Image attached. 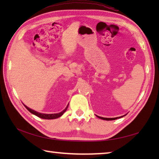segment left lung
I'll list each match as a JSON object with an SVG mask.
<instances>
[{
    "label": "left lung",
    "mask_w": 159,
    "mask_h": 159,
    "mask_svg": "<svg viewBox=\"0 0 159 159\" xmlns=\"http://www.w3.org/2000/svg\"><path fill=\"white\" fill-rule=\"evenodd\" d=\"M126 116V115H125ZM125 116H121V117H114V118H107V117H100V116H98V117H99L100 119H102V120H115L117 119V118H120V117H122Z\"/></svg>",
    "instance_id": "left-lung-1"
}]
</instances>
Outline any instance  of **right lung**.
Returning <instances> with one entry per match:
<instances>
[{
  "instance_id": "right-lung-1",
  "label": "right lung",
  "mask_w": 159,
  "mask_h": 159,
  "mask_svg": "<svg viewBox=\"0 0 159 159\" xmlns=\"http://www.w3.org/2000/svg\"><path fill=\"white\" fill-rule=\"evenodd\" d=\"M25 107L26 108V109H27L29 112H31V113L34 114L35 116H38L40 118H42V119H46V120H52V119H56V118H58L59 117H61L62 116V115L66 112V111L67 110V107H68V104H67V106L66 107V108L63 111H62L61 112H60L59 113H54V114H44V113H40L37 112V111H34V110H32L30 109V108L27 107L26 105H25Z\"/></svg>"
}]
</instances>
